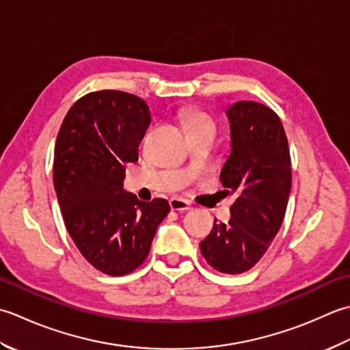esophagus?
<instances>
[{"instance_id": "34e87169", "label": "esophagus", "mask_w": 350, "mask_h": 350, "mask_svg": "<svg viewBox=\"0 0 350 350\" xmlns=\"http://www.w3.org/2000/svg\"><path fill=\"white\" fill-rule=\"evenodd\" d=\"M170 204V208H172L174 211H180V213H184L191 208L190 202L185 201V199H181V198H172L169 201Z\"/></svg>"}]
</instances>
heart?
<instances>
[{"label": "heart", "instance_id": "1", "mask_svg": "<svg viewBox=\"0 0 350 350\" xmlns=\"http://www.w3.org/2000/svg\"><path fill=\"white\" fill-rule=\"evenodd\" d=\"M180 119L187 131L189 137L199 133H216V122L208 113L196 107H185L180 111Z\"/></svg>", "mask_w": 350, "mask_h": 350}]
</instances>
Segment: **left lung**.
<instances>
[{"mask_svg":"<svg viewBox=\"0 0 350 350\" xmlns=\"http://www.w3.org/2000/svg\"><path fill=\"white\" fill-rule=\"evenodd\" d=\"M231 154L220 181L235 195L228 224L215 219L199 246L206 262L222 273L247 272L266 254L280 231L291 189L288 142L276 113L255 101L226 110Z\"/></svg>","mask_w":350,"mask_h":350,"instance_id":"1","label":"left lung"}]
</instances>
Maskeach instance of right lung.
<instances>
[{"label": "right lung", "instance_id": "add662e5", "mask_svg": "<svg viewBox=\"0 0 350 350\" xmlns=\"http://www.w3.org/2000/svg\"><path fill=\"white\" fill-rule=\"evenodd\" d=\"M151 124L148 104L120 90L84 95L57 134L54 189L78 251L105 275L122 276L146 260L170 211L166 199L144 202L124 190L126 163Z\"/></svg>", "mask_w": 350, "mask_h": 350}]
</instances>
